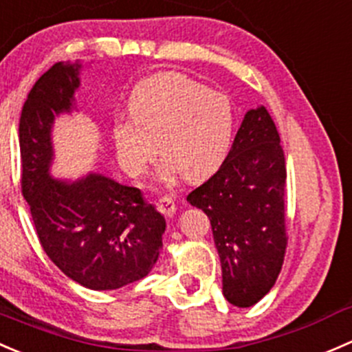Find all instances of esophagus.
Here are the masks:
<instances>
[{"mask_svg":"<svg viewBox=\"0 0 352 352\" xmlns=\"http://www.w3.org/2000/svg\"><path fill=\"white\" fill-rule=\"evenodd\" d=\"M157 210L166 217H173L176 214V204L171 197H162L157 201Z\"/></svg>","mask_w":352,"mask_h":352,"instance_id":"34e87169","label":"esophagus"}]
</instances>
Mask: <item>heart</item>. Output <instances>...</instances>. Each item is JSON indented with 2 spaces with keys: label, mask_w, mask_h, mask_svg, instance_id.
I'll return each instance as SVG.
<instances>
[{
  "label": "heart",
  "mask_w": 352,
  "mask_h": 352,
  "mask_svg": "<svg viewBox=\"0 0 352 352\" xmlns=\"http://www.w3.org/2000/svg\"><path fill=\"white\" fill-rule=\"evenodd\" d=\"M128 120L113 128L121 166L140 175L159 147L164 155L159 176L169 181L177 171L188 179L214 173L231 151L236 107L231 97L175 72L147 76L130 96ZM158 144H155V140Z\"/></svg>",
  "instance_id": "1"
}]
</instances>
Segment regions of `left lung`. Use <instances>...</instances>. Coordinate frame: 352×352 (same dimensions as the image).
<instances>
[{"label": "left lung", "mask_w": 352, "mask_h": 352, "mask_svg": "<svg viewBox=\"0 0 352 352\" xmlns=\"http://www.w3.org/2000/svg\"><path fill=\"white\" fill-rule=\"evenodd\" d=\"M286 159L269 111L250 109L219 171L186 200L210 219L222 267V294L248 308L279 277L287 246Z\"/></svg>", "instance_id": "left-lung-1"}]
</instances>
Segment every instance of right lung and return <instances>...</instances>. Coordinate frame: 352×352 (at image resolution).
Wrapping results in <instances>:
<instances>
[{
    "label": "right lung",
    "mask_w": 352,
    "mask_h": 352,
    "mask_svg": "<svg viewBox=\"0 0 352 352\" xmlns=\"http://www.w3.org/2000/svg\"><path fill=\"white\" fill-rule=\"evenodd\" d=\"M80 68L56 63L27 96L19 126L22 193L41 246L65 276L87 289H120L155 265L166 219L138 188L99 173L51 176L54 118L76 109Z\"/></svg>",
    "instance_id": "obj_1"
}]
</instances>
